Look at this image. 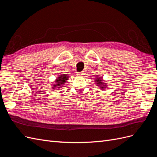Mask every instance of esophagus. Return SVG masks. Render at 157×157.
<instances>
[{
    "instance_id": "34e87169",
    "label": "esophagus",
    "mask_w": 157,
    "mask_h": 157,
    "mask_svg": "<svg viewBox=\"0 0 157 157\" xmlns=\"http://www.w3.org/2000/svg\"><path fill=\"white\" fill-rule=\"evenodd\" d=\"M77 75H78V76H82V75H84V73L83 72H78L77 73Z\"/></svg>"
}]
</instances>
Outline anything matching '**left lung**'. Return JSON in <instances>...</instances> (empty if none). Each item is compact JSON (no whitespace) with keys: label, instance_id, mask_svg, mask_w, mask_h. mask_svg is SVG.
Returning a JSON list of instances; mask_svg holds the SVG:
<instances>
[{"label":"left lung","instance_id":"obj_1","mask_svg":"<svg viewBox=\"0 0 157 157\" xmlns=\"http://www.w3.org/2000/svg\"><path fill=\"white\" fill-rule=\"evenodd\" d=\"M96 84L98 85V86H100V88H105V85H103L104 83L102 82V80L101 78H98V79H96Z\"/></svg>","mask_w":157,"mask_h":157}]
</instances>
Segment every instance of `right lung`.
I'll return each instance as SVG.
<instances>
[{"mask_svg": "<svg viewBox=\"0 0 157 157\" xmlns=\"http://www.w3.org/2000/svg\"><path fill=\"white\" fill-rule=\"evenodd\" d=\"M68 78H69V76H67V75H63L59 76V77L57 78V79H56L57 80L56 81V83L55 84V85H54L53 88H54L55 89L60 88L61 87V86H63V84H65V82L68 80Z\"/></svg>", "mask_w": 157, "mask_h": 157, "instance_id": "obj_1", "label": "right lung"}]
</instances>
